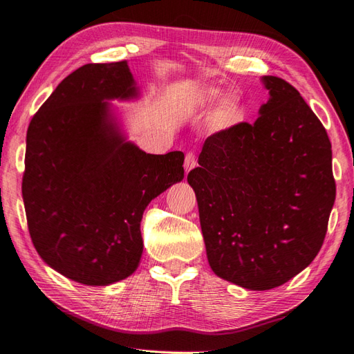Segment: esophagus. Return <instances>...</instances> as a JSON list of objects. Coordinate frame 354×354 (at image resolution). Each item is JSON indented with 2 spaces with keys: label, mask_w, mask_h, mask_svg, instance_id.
<instances>
[{
  "label": "esophagus",
  "mask_w": 354,
  "mask_h": 354,
  "mask_svg": "<svg viewBox=\"0 0 354 354\" xmlns=\"http://www.w3.org/2000/svg\"><path fill=\"white\" fill-rule=\"evenodd\" d=\"M197 166V160H196V156L193 153H188L185 156V161H184V167H185V171L188 174V171L191 169H194Z\"/></svg>",
  "instance_id": "esophagus-1"
}]
</instances>
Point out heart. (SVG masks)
Here are the masks:
<instances>
[{
	"instance_id": "1",
	"label": "heart",
	"mask_w": 354,
	"mask_h": 354,
	"mask_svg": "<svg viewBox=\"0 0 354 354\" xmlns=\"http://www.w3.org/2000/svg\"><path fill=\"white\" fill-rule=\"evenodd\" d=\"M219 96V92L215 88H206L196 96L197 104L207 105L212 104ZM241 117H243V109H241V100L234 96L228 95L221 99V102L215 111L214 123L219 129H230L240 123Z\"/></svg>"
}]
</instances>
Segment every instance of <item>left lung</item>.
<instances>
[{"instance_id": "1", "label": "left lung", "mask_w": 354, "mask_h": 354, "mask_svg": "<svg viewBox=\"0 0 354 354\" xmlns=\"http://www.w3.org/2000/svg\"><path fill=\"white\" fill-rule=\"evenodd\" d=\"M261 80L270 97L255 123L209 136L187 178L210 268L250 290L277 288L311 264L335 201L325 127L294 86Z\"/></svg>"}]
</instances>
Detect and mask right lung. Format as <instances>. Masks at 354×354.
<instances>
[{"instance_id": "add662e5", "label": "right lung", "mask_w": 354, "mask_h": 354, "mask_svg": "<svg viewBox=\"0 0 354 354\" xmlns=\"http://www.w3.org/2000/svg\"><path fill=\"white\" fill-rule=\"evenodd\" d=\"M138 96L126 60L87 64L55 88L28 127L29 234L48 267L87 286L133 274L145 207L184 179V153L147 154L126 139L109 100Z\"/></svg>"}]
</instances>
